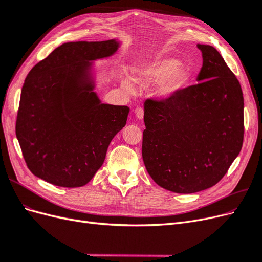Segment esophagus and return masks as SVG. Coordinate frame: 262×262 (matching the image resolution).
<instances>
[{
  "label": "esophagus",
  "mask_w": 262,
  "mask_h": 262,
  "mask_svg": "<svg viewBox=\"0 0 262 262\" xmlns=\"http://www.w3.org/2000/svg\"><path fill=\"white\" fill-rule=\"evenodd\" d=\"M134 114H136V117L138 119H143V116H144V110L142 107H137L136 110H134Z\"/></svg>",
  "instance_id": "obj_1"
}]
</instances>
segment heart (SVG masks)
Instances as JSON below:
<instances>
[{
	"instance_id": "1",
	"label": "heart",
	"mask_w": 262,
	"mask_h": 262,
	"mask_svg": "<svg viewBox=\"0 0 262 262\" xmlns=\"http://www.w3.org/2000/svg\"><path fill=\"white\" fill-rule=\"evenodd\" d=\"M180 62L173 58L154 59L142 69V74L148 80L158 81L164 78L160 86L163 96H171L184 89L188 81V72L185 69H177ZM125 89L131 90L132 84L129 78L123 80Z\"/></svg>"
}]
</instances>
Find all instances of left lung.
I'll return each mask as SVG.
<instances>
[{"mask_svg":"<svg viewBox=\"0 0 262 262\" xmlns=\"http://www.w3.org/2000/svg\"><path fill=\"white\" fill-rule=\"evenodd\" d=\"M203 64L195 85L144 102L142 157L156 184L176 193L216 185L244 140L241 84L219 51L198 45Z\"/></svg>","mask_w":262,"mask_h":262,"instance_id":"1","label":"left lung"}]
</instances>
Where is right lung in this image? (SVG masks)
Returning a JSON list of instances; mask_svg holds the SVG:
<instances>
[{
    "label": "right lung",
    "mask_w": 262,
    "mask_h": 262,
    "mask_svg": "<svg viewBox=\"0 0 262 262\" xmlns=\"http://www.w3.org/2000/svg\"><path fill=\"white\" fill-rule=\"evenodd\" d=\"M118 48L115 39L67 42L30 70L21 89L16 137L38 178L82 187L104 164L130 109L102 104L94 92L91 61L108 58Z\"/></svg>",
    "instance_id": "1"
}]
</instances>
